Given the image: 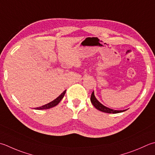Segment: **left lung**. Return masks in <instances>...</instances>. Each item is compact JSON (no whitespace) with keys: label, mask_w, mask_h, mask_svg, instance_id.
I'll use <instances>...</instances> for the list:
<instances>
[{"label":"left lung","mask_w":155,"mask_h":155,"mask_svg":"<svg viewBox=\"0 0 155 155\" xmlns=\"http://www.w3.org/2000/svg\"><path fill=\"white\" fill-rule=\"evenodd\" d=\"M91 101L92 104L93 105L94 107H95L97 110H98L101 111L105 112V113H108V114H118L121 113V112L125 111V110H112L111 108H109L106 106L102 104H101L97 99H96L95 94H94V91L92 93L91 96Z\"/></svg>","instance_id":"1"}]
</instances>
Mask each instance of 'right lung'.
<instances>
[{"mask_svg":"<svg viewBox=\"0 0 155 155\" xmlns=\"http://www.w3.org/2000/svg\"><path fill=\"white\" fill-rule=\"evenodd\" d=\"M65 93H66V90L62 93H61V95H60L56 99H54V101L48 103V104L42 105V106H41V107H36V108H35V110H47V109H50V108L54 107V106H56L59 104L60 101H61L62 98L64 97V96Z\"/></svg>","mask_w":155,"mask_h":155,"instance_id":"right-lung-1","label":"right lung"}]
</instances>
